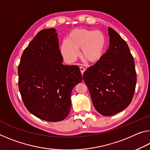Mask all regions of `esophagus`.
<instances>
[{"mask_svg":"<svg viewBox=\"0 0 150 150\" xmlns=\"http://www.w3.org/2000/svg\"><path fill=\"white\" fill-rule=\"evenodd\" d=\"M79 69H80V71H81V74H83V73H84V72H85V69L83 67H79Z\"/></svg>","mask_w":150,"mask_h":150,"instance_id":"34e87169","label":"esophagus"}]
</instances>
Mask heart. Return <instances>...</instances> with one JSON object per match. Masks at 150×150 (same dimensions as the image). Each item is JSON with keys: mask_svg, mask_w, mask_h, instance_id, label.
<instances>
[{"mask_svg": "<svg viewBox=\"0 0 150 150\" xmlns=\"http://www.w3.org/2000/svg\"><path fill=\"white\" fill-rule=\"evenodd\" d=\"M106 38L100 30L75 29L69 33L67 40L61 45V53L67 62H73L81 49L80 55L88 63L98 62L105 53Z\"/></svg>", "mask_w": 150, "mask_h": 150, "instance_id": "heart-1", "label": "heart"}]
</instances>
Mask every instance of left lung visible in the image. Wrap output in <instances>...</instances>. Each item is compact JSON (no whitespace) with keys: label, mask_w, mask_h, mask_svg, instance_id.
I'll return each instance as SVG.
<instances>
[{"label":"left lung","mask_w":150,"mask_h":150,"mask_svg":"<svg viewBox=\"0 0 150 150\" xmlns=\"http://www.w3.org/2000/svg\"><path fill=\"white\" fill-rule=\"evenodd\" d=\"M108 34L109 48L83 74L94 106L106 116L116 115L130 105L136 85L135 63L128 45L110 27Z\"/></svg>","instance_id":"1"}]
</instances>
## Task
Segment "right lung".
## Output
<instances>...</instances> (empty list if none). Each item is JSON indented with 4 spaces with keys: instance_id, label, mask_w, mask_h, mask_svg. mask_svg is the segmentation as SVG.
Here are the masks:
<instances>
[{
    "instance_id": "1",
    "label": "right lung",
    "mask_w": 150,
    "mask_h": 150,
    "mask_svg": "<svg viewBox=\"0 0 150 150\" xmlns=\"http://www.w3.org/2000/svg\"><path fill=\"white\" fill-rule=\"evenodd\" d=\"M55 32L48 28L38 33L24 50L18 68L25 106L33 115L48 122L67 117L71 91L83 79L78 66L62 64Z\"/></svg>"
}]
</instances>
